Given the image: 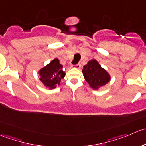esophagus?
<instances>
[{
    "mask_svg": "<svg viewBox=\"0 0 146 146\" xmlns=\"http://www.w3.org/2000/svg\"><path fill=\"white\" fill-rule=\"evenodd\" d=\"M73 67H76V68H77V69H79L81 67V64L80 63H78V64H75V65H73Z\"/></svg>",
    "mask_w": 146,
    "mask_h": 146,
    "instance_id": "34e87169",
    "label": "esophagus"
}]
</instances>
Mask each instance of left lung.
<instances>
[{
  "label": "left lung",
  "mask_w": 146,
  "mask_h": 146,
  "mask_svg": "<svg viewBox=\"0 0 146 146\" xmlns=\"http://www.w3.org/2000/svg\"><path fill=\"white\" fill-rule=\"evenodd\" d=\"M84 79L93 89H98L104 86L110 80V76L107 72L100 66L95 60L89 61L82 70Z\"/></svg>",
  "instance_id": "left-lung-1"
}]
</instances>
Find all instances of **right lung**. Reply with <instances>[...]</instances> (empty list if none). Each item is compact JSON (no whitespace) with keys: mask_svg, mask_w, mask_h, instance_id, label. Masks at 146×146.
<instances>
[{"mask_svg":"<svg viewBox=\"0 0 146 146\" xmlns=\"http://www.w3.org/2000/svg\"><path fill=\"white\" fill-rule=\"evenodd\" d=\"M40 81L50 89H54L60 83L61 79L64 78L65 73L62 71V65L57 59H54L44 68L39 72Z\"/></svg>","mask_w":146,"mask_h":146,"instance_id":"obj_1","label":"right lung"}]
</instances>
